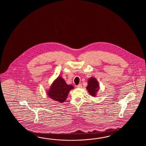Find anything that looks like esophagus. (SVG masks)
<instances>
[{
    "label": "esophagus",
    "instance_id": "obj_1",
    "mask_svg": "<svg viewBox=\"0 0 146 146\" xmlns=\"http://www.w3.org/2000/svg\"><path fill=\"white\" fill-rule=\"evenodd\" d=\"M78 88H82V84H78L77 86Z\"/></svg>",
    "mask_w": 146,
    "mask_h": 146
}]
</instances>
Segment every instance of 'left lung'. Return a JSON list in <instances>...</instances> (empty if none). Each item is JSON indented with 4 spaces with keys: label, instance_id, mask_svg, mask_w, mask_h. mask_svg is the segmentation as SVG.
Instances as JSON below:
<instances>
[{
    "label": "left lung",
    "instance_id": "obj_1",
    "mask_svg": "<svg viewBox=\"0 0 146 146\" xmlns=\"http://www.w3.org/2000/svg\"><path fill=\"white\" fill-rule=\"evenodd\" d=\"M86 89L91 96L93 97L96 96L100 89V85L96 78L91 77L88 79Z\"/></svg>",
    "mask_w": 146,
    "mask_h": 146
}]
</instances>
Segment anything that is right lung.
Here are the masks:
<instances>
[{
  "instance_id": "right-lung-1",
  "label": "right lung",
  "mask_w": 146,
  "mask_h": 146,
  "mask_svg": "<svg viewBox=\"0 0 146 146\" xmlns=\"http://www.w3.org/2000/svg\"><path fill=\"white\" fill-rule=\"evenodd\" d=\"M74 89L73 86L66 84L65 80L59 76L54 80L46 92L50 99L62 103L67 99L69 91Z\"/></svg>"
}]
</instances>
